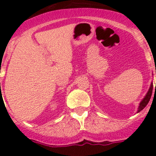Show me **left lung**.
Wrapping results in <instances>:
<instances>
[{
    "label": "left lung",
    "instance_id": "left-lung-1",
    "mask_svg": "<svg viewBox=\"0 0 156 156\" xmlns=\"http://www.w3.org/2000/svg\"><path fill=\"white\" fill-rule=\"evenodd\" d=\"M155 73H156V71H155ZM155 89H156V84H155ZM152 90H153V83H151V84L150 89H149V90H148V92L147 94V95H146V97L143 99V101H142V102L140 103V104H139L138 112L142 111V110H143V109L147 105V104L149 103V101H150L151 100V95H152Z\"/></svg>",
    "mask_w": 156,
    "mask_h": 156
}]
</instances>
